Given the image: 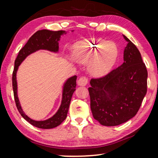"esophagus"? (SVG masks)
Segmentation results:
<instances>
[{
    "mask_svg": "<svg viewBox=\"0 0 158 158\" xmlns=\"http://www.w3.org/2000/svg\"><path fill=\"white\" fill-rule=\"evenodd\" d=\"M88 82V79L85 77H81L79 79L78 81H77V84H78L79 85H82V86H84V85H86Z\"/></svg>",
    "mask_w": 158,
    "mask_h": 158,
    "instance_id": "obj_1",
    "label": "esophagus"
}]
</instances>
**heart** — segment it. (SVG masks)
<instances>
[{
    "label": "heart",
    "mask_w": 158,
    "mask_h": 158,
    "mask_svg": "<svg viewBox=\"0 0 158 158\" xmlns=\"http://www.w3.org/2000/svg\"><path fill=\"white\" fill-rule=\"evenodd\" d=\"M118 53L116 43L101 39L82 40L73 48V57L79 62H89V73L95 77L109 73L116 63Z\"/></svg>",
    "instance_id": "b5f03b06"
}]
</instances>
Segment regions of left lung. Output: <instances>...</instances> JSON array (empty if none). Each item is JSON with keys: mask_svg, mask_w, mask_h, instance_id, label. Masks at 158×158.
Instances as JSON below:
<instances>
[{"mask_svg": "<svg viewBox=\"0 0 158 158\" xmlns=\"http://www.w3.org/2000/svg\"><path fill=\"white\" fill-rule=\"evenodd\" d=\"M124 63L106 76L92 79L89 91L93 118L116 126L135 116L147 92L148 73L137 47L126 36Z\"/></svg>", "mask_w": 158, "mask_h": 158, "instance_id": "left-lung-1", "label": "left lung"}]
</instances>
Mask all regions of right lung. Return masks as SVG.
<instances>
[{"label":"right lung","instance_id":"obj_1","mask_svg":"<svg viewBox=\"0 0 158 158\" xmlns=\"http://www.w3.org/2000/svg\"><path fill=\"white\" fill-rule=\"evenodd\" d=\"M73 31H72V32ZM64 34H66V31H52L47 30V29L37 31L29 38L28 41L25 44V46L19 51L17 57L15 61V68L12 73V88L17 109L21 115V116L26 121L30 123L33 126L41 128V129H51V128L57 127L66 118L69 105H70L72 96H73L74 92L76 90L77 76L74 75L72 77H69V79L66 80L65 84H63L61 104L56 113L53 116L47 120H44V121H35V120L29 118L21 108L17 93V73L19 66L25 60V58L28 56L37 52V51L42 49L58 53V49H59L58 42L60 41L61 35H63Z\"/></svg>","mask_w":158,"mask_h":158}]
</instances>
